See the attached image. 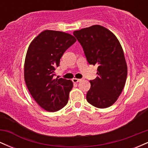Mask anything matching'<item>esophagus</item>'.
<instances>
[{
    "instance_id": "esophagus-1",
    "label": "esophagus",
    "mask_w": 148,
    "mask_h": 148,
    "mask_svg": "<svg viewBox=\"0 0 148 148\" xmlns=\"http://www.w3.org/2000/svg\"><path fill=\"white\" fill-rule=\"evenodd\" d=\"M80 81H81V79H76V78H74V79H72L73 83H78V82H79Z\"/></svg>"
}]
</instances>
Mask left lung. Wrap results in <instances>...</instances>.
<instances>
[{
  "instance_id": "left-lung-1",
  "label": "left lung",
  "mask_w": 148,
  "mask_h": 148,
  "mask_svg": "<svg viewBox=\"0 0 148 148\" xmlns=\"http://www.w3.org/2000/svg\"><path fill=\"white\" fill-rule=\"evenodd\" d=\"M90 64H97V76L90 81L88 102L99 108L111 106L126 82L127 66L120 42L109 30L99 25L74 31Z\"/></svg>"
}]
</instances>
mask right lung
Instances as JSON below:
<instances>
[{
	"label": "right lung",
	"mask_w": 148,
	"mask_h": 148,
	"mask_svg": "<svg viewBox=\"0 0 148 148\" xmlns=\"http://www.w3.org/2000/svg\"><path fill=\"white\" fill-rule=\"evenodd\" d=\"M76 41L69 33L46 30L28 47L24 63L25 82L33 99L46 111H59L68 102L72 81L53 76L61 57Z\"/></svg>",
	"instance_id": "right-lung-1"
}]
</instances>
